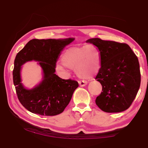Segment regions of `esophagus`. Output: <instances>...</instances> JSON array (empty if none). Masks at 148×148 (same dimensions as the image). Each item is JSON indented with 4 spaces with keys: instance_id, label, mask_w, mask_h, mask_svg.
<instances>
[{
    "instance_id": "obj_1",
    "label": "esophagus",
    "mask_w": 148,
    "mask_h": 148,
    "mask_svg": "<svg viewBox=\"0 0 148 148\" xmlns=\"http://www.w3.org/2000/svg\"><path fill=\"white\" fill-rule=\"evenodd\" d=\"M78 83H79V86H81V87L86 86V84H88V82H87L86 81H79V82H78Z\"/></svg>"
}]
</instances>
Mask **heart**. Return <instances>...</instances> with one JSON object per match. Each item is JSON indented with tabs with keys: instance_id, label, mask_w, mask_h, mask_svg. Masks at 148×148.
<instances>
[{
	"instance_id": "obj_1",
	"label": "heart",
	"mask_w": 148,
	"mask_h": 148,
	"mask_svg": "<svg viewBox=\"0 0 148 148\" xmlns=\"http://www.w3.org/2000/svg\"><path fill=\"white\" fill-rule=\"evenodd\" d=\"M63 64L56 65L57 70L65 72V67L74 70L78 76L89 79L99 72L101 56L95 46L88 45L74 46L67 49L62 55Z\"/></svg>"
}]
</instances>
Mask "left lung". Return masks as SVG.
Returning <instances> with one entry per match:
<instances>
[{"instance_id": "left-lung-1", "label": "left lung", "mask_w": 148, "mask_h": 148, "mask_svg": "<svg viewBox=\"0 0 148 148\" xmlns=\"http://www.w3.org/2000/svg\"><path fill=\"white\" fill-rule=\"evenodd\" d=\"M95 45L101 56V64L95 79L102 86L96 104L106 112L127 110L136 98L140 84L138 58L127 44L99 38L87 40Z\"/></svg>"}]
</instances>
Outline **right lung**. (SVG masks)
Masks as SVG:
<instances>
[{"instance_id": "obj_1", "label": "right lung", "mask_w": 148, "mask_h": 148, "mask_svg": "<svg viewBox=\"0 0 148 148\" xmlns=\"http://www.w3.org/2000/svg\"><path fill=\"white\" fill-rule=\"evenodd\" d=\"M74 38L30 40L16 56L12 76L18 98L28 111L42 116L60 114L70 102L79 86L71 79H62L55 74L56 63L62 50ZM36 61L42 69L41 82L31 89L21 83V66L27 61Z\"/></svg>"}]
</instances>
